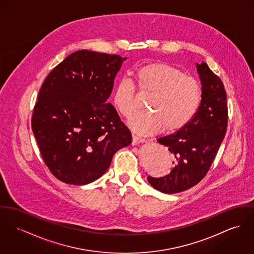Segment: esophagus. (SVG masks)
I'll return each mask as SVG.
<instances>
[{"instance_id":"obj_1","label":"esophagus","mask_w":254,"mask_h":254,"mask_svg":"<svg viewBox=\"0 0 254 254\" xmlns=\"http://www.w3.org/2000/svg\"><path fill=\"white\" fill-rule=\"evenodd\" d=\"M143 142H145V139H144V138L135 136V135L132 136V145H133V146H134V145H138V144H140V143H143Z\"/></svg>"}]
</instances>
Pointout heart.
I'll return each instance as SVG.
<instances>
[{
    "label": "heart",
    "instance_id": "heart-1",
    "mask_svg": "<svg viewBox=\"0 0 254 254\" xmlns=\"http://www.w3.org/2000/svg\"><path fill=\"white\" fill-rule=\"evenodd\" d=\"M137 86L141 94H148L147 110L128 122L139 134L150 135L160 131L175 132L185 127L195 116L201 101L200 83L175 66L166 63H151L138 67ZM112 101L118 112L130 118L136 111L134 84L127 78L120 79L114 89Z\"/></svg>",
    "mask_w": 254,
    "mask_h": 254
}]
</instances>
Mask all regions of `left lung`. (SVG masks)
<instances>
[{
	"mask_svg": "<svg viewBox=\"0 0 254 254\" xmlns=\"http://www.w3.org/2000/svg\"><path fill=\"white\" fill-rule=\"evenodd\" d=\"M202 101L193 119L175 133L157 141L174 157V168L160 178L148 176L152 187L177 193L197 185L208 173L227 129L228 108L224 85L206 63L197 64Z\"/></svg>",
	"mask_w": 254,
	"mask_h": 254,
	"instance_id": "1",
	"label": "left lung"
}]
</instances>
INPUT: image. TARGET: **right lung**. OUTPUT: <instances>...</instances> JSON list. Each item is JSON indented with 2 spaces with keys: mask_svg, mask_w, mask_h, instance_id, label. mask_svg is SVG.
<instances>
[{
  "mask_svg": "<svg viewBox=\"0 0 254 254\" xmlns=\"http://www.w3.org/2000/svg\"><path fill=\"white\" fill-rule=\"evenodd\" d=\"M125 60L79 50L42 83L32 129L43 161L61 182L82 186L96 181L118 150L130 145V130L107 102Z\"/></svg>",
  "mask_w": 254,
  "mask_h": 254,
  "instance_id": "right-lung-1",
  "label": "right lung"
}]
</instances>
